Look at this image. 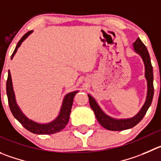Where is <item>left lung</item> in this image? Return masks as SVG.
Masks as SVG:
<instances>
[{
    "label": "left lung",
    "instance_id": "left-lung-1",
    "mask_svg": "<svg viewBox=\"0 0 161 161\" xmlns=\"http://www.w3.org/2000/svg\"><path fill=\"white\" fill-rule=\"evenodd\" d=\"M134 49L135 52L141 55V57L143 59L144 64L145 67V78L147 80L148 83V92H147V97L145 100V104L142 107L141 111H139L138 114H136L134 117L131 119H114L112 118L107 115L100 108L97 104V103L94 99L92 96L90 95L88 96V99H89V103L92 109L93 110L96 115V119L99 122L103 127L105 129L113 131H119L127 130L130 128L134 127V125H137L141 120L144 118L145 114H146L148 108L150 107L153 101V97L154 88H153V66L151 64L150 57L147 50L146 47L144 45L143 42H142L140 39H137L135 42H134Z\"/></svg>",
    "mask_w": 161,
    "mask_h": 161
}]
</instances>
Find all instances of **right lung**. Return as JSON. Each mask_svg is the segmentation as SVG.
<instances>
[{"label":"right lung","mask_w":161,"mask_h":161,"mask_svg":"<svg viewBox=\"0 0 161 161\" xmlns=\"http://www.w3.org/2000/svg\"><path fill=\"white\" fill-rule=\"evenodd\" d=\"M32 32V31L27 32V33L23 36L20 39V40L18 42L17 45H16V49H15L14 52L12 54L11 59L13 58L16 52L17 51V49L19 48V46L21 45L23 41ZM6 92H7V96H8V101L9 108H10L11 111L13 113V116L19 121L21 123V125L24 126L25 129L30 132L33 133V134H56L58 132H60L62 130H63L65 127V125H67L69 119V114L71 112V108L73 106V98H74L75 95L78 92H73L68 93L66 96H65L63 100V103H62V108H61L60 114L58 116L56 119L53 122H50L48 124H39L36 122H33L31 119H27L25 115L22 113L19 107L17 106L16 102V99H15V94L13 92V83H12V77H11L10 72H8V75L7 83H6Z\"/></svg>","instance_id":"1"}]
</instances>
